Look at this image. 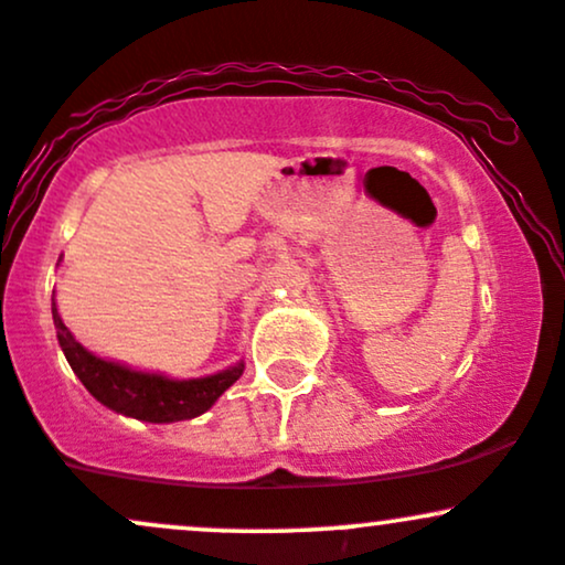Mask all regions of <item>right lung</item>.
<instances>
[{"mask_svg": "<svg viewBox=\"0 0 565 565\" xmlns=\"http://www.w3.org/2000/svg\"><path fill=\"white\" fill-rule=\"evenodd\" d=\"M53 321L57 329V342H61L66 361L74 369L76 377L82 380V385L103 406L114 408L125 417L142 419V423H180V419L199 417L206 408H212L220 395L244 374L242 361L236 366L225 369V372L196 380H170L164 374L135 372V369L116 364V361L97 359L87 348L79 345L61 316H57L55 300Z\"/></svg>", "mask_w": 565, "mask_h": 565, "instance_id": "right-lung-1", "label": "right lung"}]
</instances>
